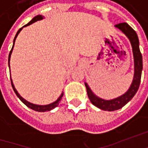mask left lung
<instances>
[{"mask_svg":"<svg viewBox=\"0 0 148 148\" xmlns=\"http://www.w3.org/2000/svg\"><path fill=\"white\" fill-rule=\"evenodd\" d=\"M115 27L120 29L121 31L128 38L130 43L133 48V53L134 58V77L132 85L128 90L121 96L118 97L116 99L105 100L97 97L95 95L93 94L91 90L90 89L88 85L85 83L86 87L87 95L90 102L96 107L100 110L108 111H114L121 109L124 105L133 99L135 94L137 93L138 90L139 88L140 82H141V76L143 71V56L139 49V41L136 32L128 25L127 23H120L115 25Z\"/></svg>","mask_w":148,"mask_h":148,"instance_id":"left-lung-1","label":"left lung"}]
</instances>
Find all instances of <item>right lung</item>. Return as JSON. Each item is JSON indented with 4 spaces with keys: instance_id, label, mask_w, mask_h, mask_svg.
<instances>
[{
    "instance_id": "add662e5",
    "label": "right lung",
    "mask_w": 148,
    "mask_h": 148,
    "mask_svg": "<svg viewBox=\"0 0 148 148\" xmlns=\"http://www.w3.org/2000/svg\"><path fill=\"white\" fill-rule=\"evenodd\" d=\"M43 17L42 16V15H37V16H35L34 18H33V20L30 21V22H29L27 25H25V26H23L22 28H20V29L18 30V32H17V34H15V37H14V42H13V43L14 44V41H15V38H16V37L18 36V34H20V32L21 31V29L24 28V27H25V26H28L29 25H31V24H33V23H34V22H36L37 20H40L43 19ZM14 44H13V47H12V49H11V50H10V54H9V59H8V64H9V66H10V55H11V53H12V50H13V48H14ZM10 82H11V86H12V88H13V90H14V93L16 94V95L19 97V99L25 104V105H26V106H28L29 108H30V109H32V110H34L35 111H38V112H45V111H50L51 110H53V109H54L55 107H57L58 105V104H59V101L61 100V99H62V95H63V93L61 95V96H60L58 99H57L55 102H53V103H52V104H49V105H34V104H32V103H29V102H28V101H26L25 99H23L21 96H20V95H19V93L17 92V90H15V88H14V85H13V82H12V80L10 79Z\"/></svg>"
}]
</instances>
